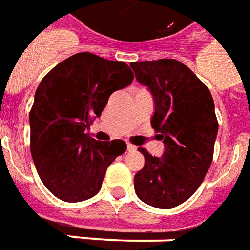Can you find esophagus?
I'll list each match as a JSON object with an SVG mask.
<instances>
[{"label":"esophagus","instance_id":"obj_1","mask_svg":"<svg viewBox=\"0 0 250 250\" xmlns=\"http://www.w3.org/2000/svg\"><path fill=\"white\" fill-rule=\"evenodd\" d=\"M127 150L128 152H134V150H137V146H134L132 144H127Z\"/></svg>","mask_w":250,"mask_h":250}]
</instances>
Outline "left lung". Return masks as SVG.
<instances>
[{
  "instance_id": "obj_1",
  "label": "left lung",
  "mask_w": 250,
  "mask_h": 250,
  "mask_svg": "<svg viewBox=\"0 0 250 250\" xmlns=\"http://www.w3.org/2000/svg\"><path fill=\"white\" fill-rule=\"evenodd\" d=\"M139 83L152 91V127L163 139L161 159L138 150L145 166L134 176L137 196L147 205L171 209L196 193L213 159L219 123L209 89L174 59L130 64Z\"/></svg>"
}]
</instances>
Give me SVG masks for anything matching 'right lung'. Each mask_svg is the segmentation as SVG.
Masks as SVG:
<instances>
[{
	"label": "right lung",
	"instance_id": "1",
	"mask_svg": "<svg viewBox=\"0 0 250 250\" xmlns=\"http://www.w3.org/2000/svg\"><path fill=\"white\" fill-rule=\"evenodd\" d=\"M132 79L125 61L82 52L41 81L30 111V149L41 181L57 198L79 203L96 196L106 168L125 152V141H97L86 130L112 93Z\"/></svg>",
	"mask_w": 250,
	"mask_h": 250
}]
</instances>
